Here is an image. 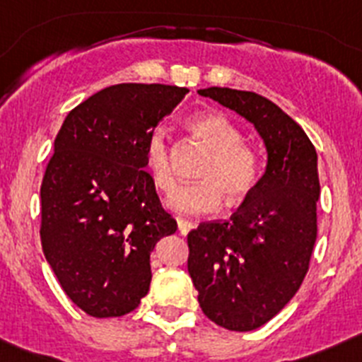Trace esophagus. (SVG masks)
Listing matches in <instances>:
<instances>
[{
	"mask_svg": "<svg viewBox=\"0 0 362 362\" xmlns=\"http://www.w3.org/2000/svg\"><path fill=\"white\" fill-rule=\"evenodd\" d=\"M196 226V223L190 219H183V217H177V228L181 233H188L192 228Z\"/></svg>",
	"mask_w": 362,
	"mask_h": 362,
	"instance_id": "1",
	"label": "esophagus"
}]
</instances>
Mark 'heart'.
<instances>
[{
    "mask_svg": "<svg viewBox=\"0 0 362 362\" xmlns=\"http://www.w3.org/2000/svg\"><path fill=\"white\" fill-rule=\"evenodd\" d=\"M188 129L210 153L197 172L201 181L175 188L168 197V204L181 214L203 216L217 212L223 204V196L233 204L245 201L257 187L261 166L257 153L243 143L238 124L221 112L209 110L192 116ZM143 163L153 187L165 194L170 192L175 177L170 143L161 127L153 129L146 137Z\"/></svg>",
    "mask_w": 362,
    "mask_h": 362,
    "instance_id": "obj_1",
    "label": "heart"
}]
</instances>
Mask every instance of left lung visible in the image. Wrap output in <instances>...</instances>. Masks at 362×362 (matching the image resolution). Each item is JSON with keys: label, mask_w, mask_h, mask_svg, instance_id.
Wrapping results in <instances>:
<instances>
[{"label": "left lung", "mask_w": 362, "mask_h": 362, "mask_svg": "<svg viewBox=\"0 0 362 362\" xmlns=\"http://www.w3.org/2000/svg\"><path fill=\"white\" fill-rule=\"evenodd\" d=\"M212 98L254 123L267 172L230 219L188 232V274L210 321L232 332L263 326L303 284L317 238V152L305 130L255 92L210 86Z\"/></svg>", "instance_id": "1"}]
</instances>
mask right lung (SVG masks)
I'll use <instances>...</instances> for the list:
<instances>
[{
    "instance_id": "right-lung-1",
    "label": "right lung",
    "mask_w": 362,
    "mask_h": 362,
    "mask_svg": "<svg viewBox=\"0 0 362 362\" xmlns=\"http://www.w3.org/2000/svg\"><path fill=\"white\" fill-rule=\"evenodd\" d=\"M188 88L121 83L69 112L41 183V246L72 303L121 317L150 288V252L177 230L143 163L146 137Z\"/></svg>"
}]
</instances>
